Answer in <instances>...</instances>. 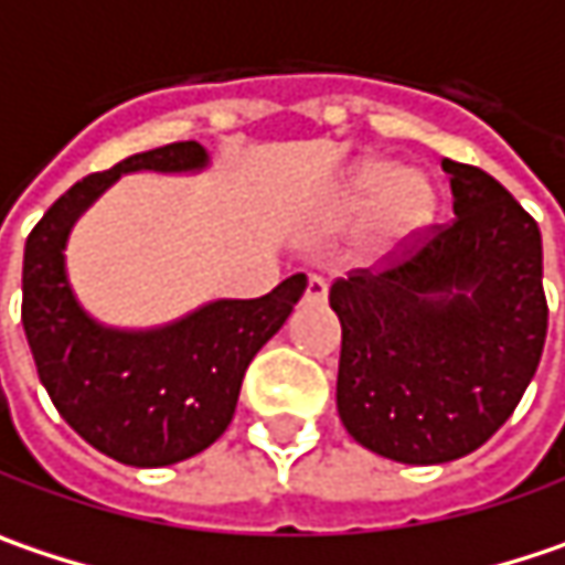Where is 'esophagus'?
<instances>
[{"instance_id": "1", "label": "esophagus", "mask_w": 565, "mask_h": 565, "mask_svg": "<svg viewBox=\"0 0 565 565\" xmlns=\"http://www.w3.org/2000/svg\"><path fill=\"white\" fill-rule=\"evenodd\" d=\"M305 302L308 305H321L328 299V282L321 279V276H308L305 279Z\"/></svg>"}]
</instances>
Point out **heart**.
<instances>
[{
	"label": "heart",
	"instance_id": "b5f03b06",
	"mask_svg": "<svg viewBox=\"0 0 565 565\" xmlns=\"http://www.w3.org/2000/svg\"><path fill=\"white\" fill-rule=\"evenodd\" d=\"M366 212H373L366 254H395L434 218V189L418 170H392L383 160H366L343 180L331 224L350 227Z\"/></svg>",
	"mask_w": 565,
	"mask_h": 565
}]
</instances>
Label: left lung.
<instances>
[{
	"label": "left lung",
	"instance_id": "1",
	"mask_svg": "<svg viewBox=\"0 0 565 565\" xmlns=\"http://www.w3.org/2000/svg\"><path fill=\"white\" fill-rule=\"evenodd\" d=\"M444 170L454 224L331 286L338 415L356 444L395 463L479 450L518 408L546 341L541 227L486 170L457 160Z\"/></svg>",
	"mask_w": 565,
	"mask_h": 565
}]
</instances>
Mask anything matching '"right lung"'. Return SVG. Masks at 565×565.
<instances>
[{
	"mask_svg": "<svg viewBox=\"0 0 565 565\" xmlns=\"http://www.w3.org/2000/svg\"><path fill=\"white\" fill-rule=\"evenodd\" d=\"M205 147L180 141L135 153L66 189L24 244L21 324L61 418L125 466H170L212 447L234 418L250 360L305 292L282 279L260 299H218L150 331L99 324L66 279V237L121 173H199Z\"/></svg>",
	"mask_w": 565,
	"mask_h": 565,
	"instance_id": "right-lung-1",
	"label": "right lung"
}]
</instances>
